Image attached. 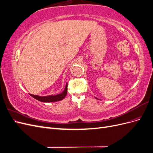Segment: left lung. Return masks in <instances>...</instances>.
I'll use <instances>...</instances> for the list:
<instances>
[{
    "label": "left lung",
    "instance_id": "obj_1",
    "mask_svg": "<svg viewBox=\"0 0 153 153\" xmlns=\"http://www.w3.org/2000/svg\"><path fill=\"white\" fill-rule=\"evenodd\" d=\"M96 98V99H98V98Z\"/></svg>",
    "mask_w": 153,
    "mask_h": 153
}]
</instances>
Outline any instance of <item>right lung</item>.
Wrapping results in <instances>:
<instances>
[{
	"instance_id": "1",
	"label": "right lung",
	"mask_w": 153,
	"mask_h": 153,
	"mask_svg": "<svg viewBox=\"0 0 153 153\" xmlns=\"http://www.w3.org/2000/svg\"><path fill=\"white\" fill-rule=\"evenodd\" d=\"M67 91H68V83H66L65 89L61 92V94H59L57 95H50L47 96H40L38 95H33L30 94V95L33 97L36 100H38L41 102H55V101H58L62 100L64 98H65L66 94H67Z\"/></svg>"
}]
</instances>
